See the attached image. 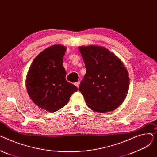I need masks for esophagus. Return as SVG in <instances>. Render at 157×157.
<instances>
[{"label":"esophagus","instance_id":"1","mask_svg":"<svg viewBox=\"0 0 157 157\" xmlns=\"http://www.w3.org/2000/svg\"><path fill=\"white\" fill-rule=\"evenodd\" d=\"M74 85H75L78 88V87H79V81L76 82V83H75V84H74Z\"/></svg>","mask_w":157,"mask_h":157}]
</instances>
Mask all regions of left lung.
Instances as JSON below:
<instances>
[{"instance_id":"1","label":"left lung","mask_w":157,"mask_h":157,"mask_svg":"<svg viewBox=\"0 0 157 157\" xmlns=\"http://www.w3.org/2000/svg\"><path fill=\"white\" fill-rule=\"evenodd\" d=\"M86 73L79 90L89 108L100 113L114 110L128 93L129 77L124 64L108 49L81 46Z\"/></svg>"}]
</instances>
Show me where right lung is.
I'll return each mask as SVG.
<instances>
[{
    "label": "right lung",
    "mask_w": 157,
    "mask_h": 157,
    "mask_svg": "<svg viewBox=\"0 0 157 157\" xmlns=\"http://www.w3.org/2000/svg\"><path fill=\"white\" fill-rule=\"evenodd\" d=\"M66 48L54 45L45 49L33 61L26 79L27 92L39 108L56 112L69 102L78 88L65 79L63 67Z\"/></svg>",
    "instance_id": "add662e5"
}]
</instances>
